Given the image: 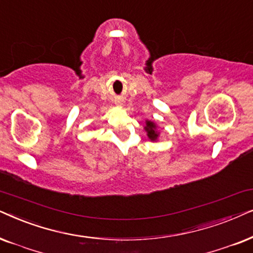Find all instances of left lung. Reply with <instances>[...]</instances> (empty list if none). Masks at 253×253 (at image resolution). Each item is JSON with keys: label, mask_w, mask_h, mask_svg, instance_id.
Wrapping results in <instances>:
<instances>
[{"label": "left lung", "mask_w": 253, "mask_h": 253, "mask_svg": "<svg viewBox=\"0 0 253 253\" xmlns=\"http://www.w3.org/2000/svg\"><path fill=\"white\" fill-rule=\"evenodd\" d=\"M146 124H147V126L144 127V128H146L147 133H148V137H149L150 140L155 141L158 136V134L155 132V128H156V126H155V124L151 123V121H147Z\"/></svg>", "instance_id": "obj_1"}]
</instances>
